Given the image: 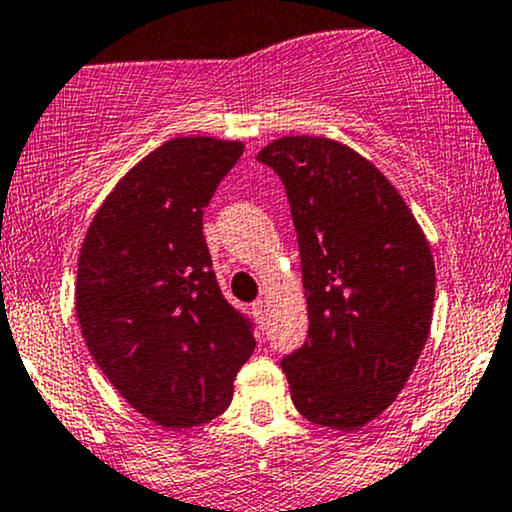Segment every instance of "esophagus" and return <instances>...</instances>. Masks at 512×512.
Instances as JSON below:
<instances>
[{
  "mask_svg": "<svg viewBox=\"0 0 512 512\" xmlns=\"http://www.w3.org/2000/svg\"><path fill=\"white\" fill-rule=\"evenodd\" d=\"M252 313H255V318L260 320V323H265V320H267V303L265 301H255V303H252Z\"/></svg>",
  "mask_w": 512,
  "mask_h": 512,
  "instance_id": "esophagus-1",
  "label": "esophagus"
}]
</instances>
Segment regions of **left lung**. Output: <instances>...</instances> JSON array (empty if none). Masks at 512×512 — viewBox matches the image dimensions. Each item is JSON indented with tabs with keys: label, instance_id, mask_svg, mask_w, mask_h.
I'll list each match as a JSON object with an SVG mask.
<instances>
[{
	"label": "left lung",
	"instance_id": "left-lung-1",
	"mask_svg": "<svg viewBox=\"0 0 512 512\" xmlns=\"http://www.w3.org/2000/svg\"><path fill=\"white\" fill-rule=\"evenodd\" d=\"M282 179L299 233L308 338L282 359L296 411L357 430L391 406L430 335L435 262L396 187L330 138L260 150Z\"/></svg>",
	"mask_w": 512,
	"mask_h": 512
}]
</instances>
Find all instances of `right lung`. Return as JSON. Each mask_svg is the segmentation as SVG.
<instances>
[{
    "label": "right lung",
    "instance_id": "add662e5",
    "mask_svg": "<svg viewBox=\"0 0 512 512\" xmlns=\"http://www.w3.org/2000/svg\"><path fill=\"white\" fill-rule=\"evenodd\" d=\"M240 140L172 138L106 196L77 262L84 342L114 389L162 428L221 415L255 350L250 318L221 294L204 209Z\"/></svg>",
    "mask_w": 512,
    "mask_h": 512
}]
</instances>
